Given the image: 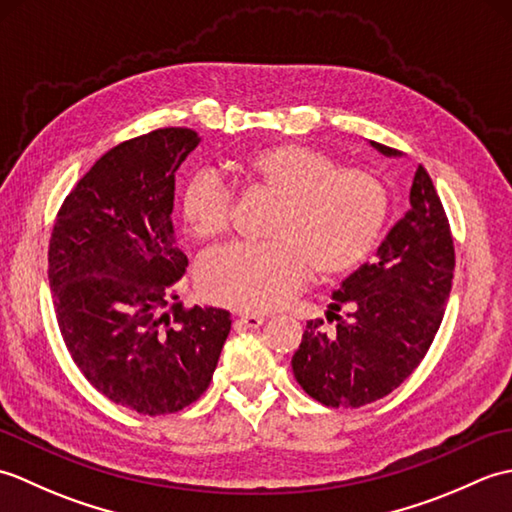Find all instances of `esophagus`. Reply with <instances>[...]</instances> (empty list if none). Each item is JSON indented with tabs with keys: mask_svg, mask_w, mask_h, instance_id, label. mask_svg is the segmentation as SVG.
<instances>
[{
	"mask_svg": "<svg viewBox=\"0 0 512 512\" xmlns=\"http://www.w3.org/2000/svg\"><path fill=\"white\" fill-rule=\"evenodd\" d=\"M264 323V317L262 314H239L237 321H235V328L237 330H253V328H259V325Z\"/></svg>",
	"mask_w": 512,
	"mask_h": 512,
	"instance_id": "1",
	"label": "esophagus"
}]
</instances>
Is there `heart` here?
Segmentation results:
<instances>
[{"instance_id":"b5f03b06","label":"heart","mask_w":512,"mask_h":512,"mask_svg":"<svg viewBox=\"0 0 512 512\" xmlns=\"http://www.w3.org/2000/svg\"><path fill=\"white\" fill-rule=\"evenodd\" d=\"M246 182L270 191L279 206L270 242L235 244L200 264V288L222 306L266 312L306 286L317 268L321 277L350 273L372 253L387 220V193L374 173L339 167L317 149L297 143L268 145L237 165ZM180 213L200 242L231 231L233 193L211 171H198L184 184Z\"/></svg>"}]
</instances>
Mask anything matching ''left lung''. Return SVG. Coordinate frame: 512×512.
I'll list each match as a JSON object with an SVG mask.
<instances>
[{
    "label": "left lung",
    "instance_id": "left-lung-1",
    "mask_svg": "<svg viewBox=\"0 0 512 512\" xmlns=\"http://www.w3.org/2000/svg\"><path fill=\"white\" fill-rule=\"evenodd\" d=\"M383 156L400 151L372 143ZM409 211L389 228L372 264L332 295L325 317L308 321L292 372L325 407H363L413 374L436 339L447 306L455 250L447 213L427 169H416ZM344 314L341 315L340 312Z\"/></svg>",
    "mask_w": 512,
    "mask_h": 512
}]
</instances>
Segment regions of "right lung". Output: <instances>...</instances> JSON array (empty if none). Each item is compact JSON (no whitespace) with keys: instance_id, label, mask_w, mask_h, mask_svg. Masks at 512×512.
<instances>
[{"instance_id":"1","label":"right lung","mask_w":512,"mask_h":512,"mask_svg":"<svg viewBox=\"0 0 512 512\" xmlns=\"http://www.w3.org/2000/svg\"><path fill=\"white\" fill-rule=\"evenodd\" d=\"M200 136L165 127L116 145L61 204L48 279L65 347L116 405L176 413L209 387L231 312L182 308L187 255L173 237L176 171Z\"/></svg>"}]
</instances>
